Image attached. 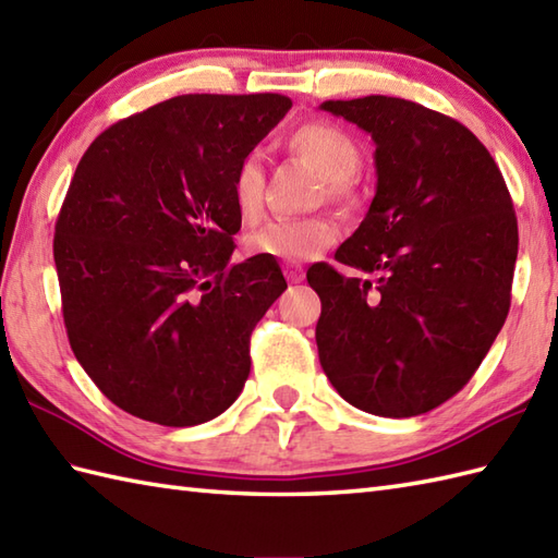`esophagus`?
I'll list each match as a JSON object with an SVG mask.
<instances>
[{"label": "esophagus", "mask_w": 558, "mask_h": 558, "mask_svg": "<svg viewBox=\"0 0 558 558\" xmlns=\"http://www.w3.org/2000/svg\"><path fill=\"white\" fill-rule=\"evenodd\" d=\"M286 278L290 280V282H302V278H304V268L300 266V264H286Z\"/></svg>", "instance_id": "34e87169"}]
</instances>
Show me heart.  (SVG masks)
<instances>
[{
	"instance_id": "b5f03b06",
	"label": "heart",
	"mask_w": 558,
	"mask_h": 558,
	"mask_svg": "<svg viewBox=\"0 0 558 558\" xmlns=\"http://www.w3.org/2000/svg\"><path fill=\"white\" fill-rule=\"evenodd\" d=\"M294 160L322 177L324 189L318 201L342 210L357 204L354 174L362 165V150L348 132L328 122H306L282 141ZM232 204L242 222H256L264 213V168L248 156L240 162L232 177ZM338 240V225L326 216L304 220H272L246 236V254L256 258H276L298 264V260L322 254Z\"/></svg>"
}]
</instances>
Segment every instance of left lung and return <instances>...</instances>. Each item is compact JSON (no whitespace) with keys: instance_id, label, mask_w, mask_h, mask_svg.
<instances>
[{"instance_id":"obj_1","label":"left lung","mask_w":558,"mask_h":558,"mask_svg":"<svg viewBox=\"0 0 558 558\" xmlns=\"http://www.w3.org/2000/svg\"><path fill=\"white\" fill-rule=\"evenodd\" d=\"M376 144V196L336 260L314 264L316 345L328 381L378 417L453 398L487 357L511 306L518 220L499 165L468 126L420 102L326 100Z\"/></svg>"}]
</instances>
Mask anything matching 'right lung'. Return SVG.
I'll use <instances>...</instances> for the list:
<instances>
[{"instance_id": "obj_1", "label": "right lung", "mask_w": 558, "mask_h": 558, "mask_svg": "<svg viewBox=\"0 0 558 558\" xmlns=\"http://www.w3.org/2000/svg\"><path fill=\"white\" fill-rule=\"evenodd\" d=\"M292 100L189 93L108 126L54 225L78 364L138 420L194 426L242 393L252 330L288 288L276 258L230 266L232 177Z\"/></svg>"}]
</instances>
